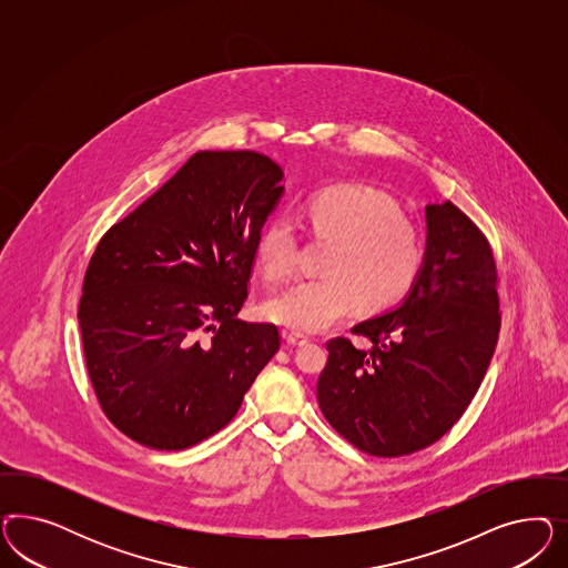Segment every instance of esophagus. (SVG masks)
Instances as JSON below:
<instances>
[{
    "label": "esophagus",
    "instance_id": "1",
    "mask_svg": "<svg viewBox=\"0 0 568 568\" xmlns=\"http://www.w3.org/2000/svg\"><path fill=\"white\" fill-rule=\"evenodd\" d=\"M285 342L293 347H300V345L308 344V337L302 333H285Z\"/></svg>",
    "mask_w": 568,
    "mask_h": 568
}]
</instances>
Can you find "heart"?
I'll list each match as a JSON object with an SVG mask.
<instances>
[{"instance_id": "1", "label": "heart", "mask_w": 568, "mask_h": 568, "mask_svg": "<svg viewBox=\"0 0 568 568\" xmlns=\"http://www.w3.org/2000/svg\"><path fill=\"white\" fill-rule=\"evenodd\" d=\"M310 231L331 240L325 275L293 283L266 304V316L295 333H318L356 306L377 310L408 292L423 266L418 229L383 191L361 183H337L312 193L304 206ZM300 240L287 219L266 224L258 260L268 278L292 275Z\"/></svg>"}]
</instances>
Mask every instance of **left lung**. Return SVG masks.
Here are the masks:
<instances>
[{
	"mask_svg": "<svg viewBox=\"0 0 568 568\" xmlns=\"http://www.w3.org/2000/svg\"><path fill=\"white\" fill-rule=\"evenodd\" d=\"M427 214V252L408 297L327 344L316 383L328 425L352 446L397 458L442 439L477 394L498 344V268L481 229L452 202Z\"/></svg>",
	"mask_w": 568,
	"mask_h": 568,
	"instance_id": "obj_1",
	"label": "left lung"
}]
</instances>
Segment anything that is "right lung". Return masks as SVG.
Here are the masks:
<instances>
[{"instance_id":"1","label":"right lung","mask_w":568,"mask_h":568,"mask_svg":"<svg viewBox=\"0 0 568 568\" xmlns=\"http://www.w3.org/2000/svg\"><path fill=\"white\" fill-rule=\"evenodd\" d=\"M281 179L258 152H197L89 260L87 373L108 420L141 446L219 433L281 347L275 325L237 318Z\"/></svg>"}]
</instances>
